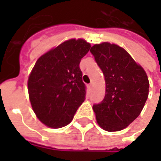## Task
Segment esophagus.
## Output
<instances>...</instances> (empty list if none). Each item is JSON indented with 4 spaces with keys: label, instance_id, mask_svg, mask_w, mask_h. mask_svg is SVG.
Returning <instances> with one entry per match:
<instances>
[{
    "label": "esophagus",
    "instance_id": "1",
    "mask_svg": "<svg viewBox=\"0 0 161 161\" xmlns=\"http://www.w3.org/2000/svg\"><path fill=\"white\" fill-rule=\"evenodd\" d=\"M88 90H89L90 92L92 91V85H91V84H89V85H88Z\"/></svg>",
    "mask_w": 161,
    "mask_h": 161
}]
</instances>
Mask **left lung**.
Wrapping results in <instances>:
<instances>
[{
  "mask_svg": "<svg viewBox=\"0 0 161 161\" xmlns=\"http://www.w3.org/2000/svg\"><path fill=\"white\" fill-rule=\"evenodd\" d=\"M91 53L104 75L103 100L93 105L98 125L108 132L122 130L137 118L148 97L145 70L123 48L104 42Z\"/></svg>",
  "mask_w": 161,
  "mask_h": 161,
  "instance_id": "8db88e82",
  "label": "left lung"
}]
</instances>
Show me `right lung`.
<instances>
[{
  "label": "right lung",
  "instance_id": "add662e5",
  "mask_svg": "<svg viewBox=\"0 0 161 161\" xmlns=\"http://www.w3.org/2000/svg\"><path fill=\"white\" fill-rule=\"evenodd\" d=\"M91 49L84 40H69L37 60L27 86L33 111L42 123L59 128L72 121L86 87L79 64Z\"/></svg>",
  "mask_w": 161,
  "mask_h": 161
}]
</instances>
